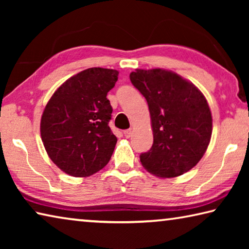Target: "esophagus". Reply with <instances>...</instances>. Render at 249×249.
<instances>
[{
    "label": "esophagus",
    "mask_w": 249,
    "mask_h": 249,
    "mask_svg": "<svg viewBox=\"0 0 249 249\" xmlns=\"http://www.w3.org/2000/svg\"><path fill=\"white\" fill-rule=\"evenodd\" d=\"M132 134H133V130H132V129H126V130H124V136H125L126 138H129L130 136H132Z\"/></svg>",
    "instance_id": "1"
}]
</instances>
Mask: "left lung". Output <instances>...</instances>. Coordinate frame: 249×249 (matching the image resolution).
<instances>
[{
    "instance_id": "1",
    "label": "left lung",
    "mask_w": 249,
    "mask_h": 249,
    "mask_svg": "<svg viewBox=\"0 0 249 249\" xmlns=\"http://www.w3.org/2000/svg\"><path fill=\"white\" fill-rule=\"evenodd\" d=\"M133 86L145 96L154 144L141 162L160 178H174L192 169L203 157L212 135L208 101L195 84L165 69H136Z\"/></svg>"
}]
</instances>
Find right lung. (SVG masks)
Segmentation results:
<instances>
[{
  "label": "right lung",
  "mask_w": 249,
  "mask_h": 249,
  "mask_svg": "<svg viewBox=\"0 0 249 249\" xmlns=\"http://www.w3.org/2000/svg\"><path fill=\"white\" fill-rule=\"evenodd\" d=\"M119 71L89 68L67 80L41 115L40 136L49 158L72 177H89L107 165L117 138L108 126L107 92Z\"/></svg>",
  "instance_id": "add662e5"
}]
</instances>
